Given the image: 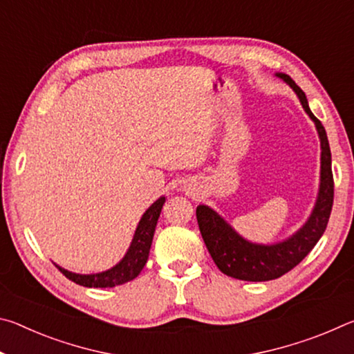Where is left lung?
<instances>
[{
	"instance_id": "1",
	"label": "left lung",
	"mask_w": 354,
	"mask_h": 354,
	"mask_svg": "<svg viewBox=\"0 0 354 354\" xmlns=\"http://www.w3.org/2000/svg\"><path fill=\"white\" fill-rule=\"evenodd\" d=\"M295 91L299 101L314 120L319 131L322 143V171H320V190L315 207L301 230L284 242L274 245H256L242 239L226 221L214 212L211 207H196V220L215 266L221 273L242 281H270L283 277L297 267L326 230L329 215H331L334 201V179L331 170V149H329L326 131L308 106L306 95L299 88L289 75L278 73Z\"/></svg>"
}]
</instances>
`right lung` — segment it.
<instances>
[{
    "label": "right lung",
    "mask_w": 354,
    "mask_h": 354,
    "mask_svg": "<svg viewBox=\"0 0 354 354\" xmlns=\"http://www.w3.org/2000/svg\"><path fill=\"white\" fill-rule=\"evenodd\" d=\"M164 203L165 198L162 196V198L153 203L148 211L143 214L142 220L139 221V226H137L133 242H131L128 253L124 254L123 259L120 261L115 267H112L111 270L95 274H76L64 270V268L59 266L56 267L70 281H73V283L84 287H115L128 283V281H133L137 274L142 272V268L145 267V263L148 261L156 223H158V218L160 215V211H162Z\"/></svg>",
    "instance_id": "add662e5"
}]
</instances>
